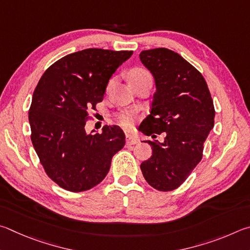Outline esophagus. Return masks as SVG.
I'll return each mask as SVG.
<instances>
[{
    "label": "esophagus",
    "mask_w": 250,
    "mask_h": 250,
    "mask_svg": "<svg viewBox=\"0 0 250 250\" xmlns=\"http://www.w3.org/2000/svg\"><path fill=\"white\" fill-rule=\"evenodd\" d=\"M138 143V141L136 138H135L133 135H130V134H126V144H127V145H135V144H137Z\"/></svg>",
    "instance_id": "34e87169"
}]
</instances>
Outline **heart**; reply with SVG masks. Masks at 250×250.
I'll return each mask as SVG.
<instances>
[{"label": "heart", "mask_w": 250, "mask_h": 250, "mask_svg": "<svg viewBox=\"0 0 250 250\" xmlns=\"http://www.w3.org/2000/svg\"><path fill=\"white\" fill-rule=\"evenodd\" d=\"M145 74L149 73L142 68H135L129 72V80L132 81L134 79L145 76ZM118 122H120V124H122L123 126H129L132 124V116L128 115V114H121V115H118Z\"/></svg>", "instance_id": "obj_1"}]
</instances>
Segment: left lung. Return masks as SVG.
Here are the masks:
<instances>
[{
    "label": "left lung",
    "instance_id": "1",
    "mask_svg": "<svg viewBox=\"0 0 250 250\" xmlns=\"http://www.w3.org/2000/svg\"><path fill=\"white\" fill-rule=\"evenodd\" d=\"M155 79L150 114L141 132L164 142L148 141L152 155L141 165L144 178L159 191L180 187L202 159L203 144L214 126L213 100L207 82L193 65L167 48L139 54Z\"/></svg>",
    "mask_w": 250,
    "mask_h": 250
}]
</instances>
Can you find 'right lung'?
Listing matches in <instances>:
<instances>
[{
  "label": "right lung",
  "mask_w": 250,
  "mask_h": 250,
  "mask_svg": "<svg viewBox=\"0 0 250 250\" xmlns=\"http://www.w3.org/2000/svg\"><path fill=\"white\" fill-rule=\"evenodd\" d=\"M132 55L89 48L56 61L39 80L28 112L30 138L47 176L62 189L82 192L99 185L124 147L118 126L87 134L85 123L112 74Z\"/></svg>",
  "instance_id": "right-lung-1"
}]
</instances>
